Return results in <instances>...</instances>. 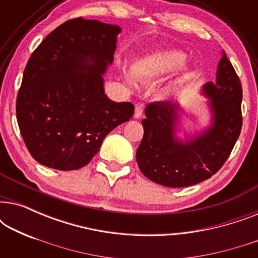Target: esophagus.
<instances>
[{"mask_svg":"<svg viewBox=\"0 0 258 258\" xmlns=\"http://www.w3.org/2000/svg\"><path fill=\"white\" fill-rule=\"evenodd\" d=\"M143 109H144V105L142 103H137L135 105V115H134V117L135 118H140L142 117L143 115Z\"/></svg>","mask_w":258,"mask_h":258,"instance_id":"1","label":"esophagus"}]
</instances>
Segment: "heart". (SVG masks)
Returning a JSON list of instances; mask_svg holds the SVG:
<instances>
[{
    "label": "heart",
    "instance_id": "b5f03b06",
    "mask_svg": "<svg viewBox=\"0 0 258 258\" xmlns=\"http://www.w3.org/2000/svg\"><path fill=\"white\" fill-rule=\"evenodd\" d=\"M185 61V54L177 50H158L136 59L132 66V73L136 80L154 81L178 68ZM124 77L134 86L133 77L124 72Z\"/></svg>",
    "mask_w": 258,
    "mask_h": 258
}]
</instances>
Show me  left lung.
Wrapping results in <instances>:
<instances>
[{"label": "left lung", "instance_id": "obj_1", "mask_svg": "<svg viewBox=\"0 0 258 258\" xmlns=\"http://www.w3.org/2000/svg\"><path fill=\"white\" fill-rule=\"evenodd\" d=\"M203 93L210 98L213 123L183 142L175 136L178 104L163 101L147 105L136 161L153 182L170 188L197 184L216 174L230 155L242 129V84L224 51L216 82H208Z\"/></svg>", "mask_w": 258, "mask_h": 258}]
</instances>
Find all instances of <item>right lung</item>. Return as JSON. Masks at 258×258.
<instances>
[{
  "label": "right lung",
  "mask_w": 258,
  "mask_h": 258,
  "mask_svg": "<svg viewBox=\"0 0 258 258\" xmlns=\"http://www.w3.org/2000/svg\"><path fill=\"white\" fill-rule=\"evenodd\" d=\"M121 28L77 17L35 49L17 94L22 139L38 163L58 170L87 165L104 137L134 115L130 102L109 100L103 77Z\"/></svg>",
  "instance_id": "add662e5"
}]
</instances>
